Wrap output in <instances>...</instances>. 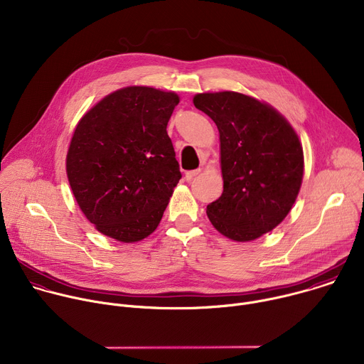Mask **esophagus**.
<instances>
[{"label":"esophagus","instance_id":"1","mask_svg":"<svg viewBox=\"0 0 364 364\" xmlns=\"http://www.w3.org/2000/svg\"><path fill=\"white\" fill-rule=\"evenodd\" d=\"M200 173H201V170H200V168H197V170H191V171H187V173H186V180H187V181H191V180H193L196 176H198Z\"/></svg>","mask_w":364,"mask_h":364}]
</instances>
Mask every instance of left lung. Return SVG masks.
<instances>
[{
	"instance_id": "1",
	"label": "left lung",
	"mask_w": 364,
	"mask_h": 364,
	"mask_svg": "<svg viewBox=\"0 0 364 364\" xmlns=\"http://www.w3.org/2000/svg\"><path fill=\"white\" fill-rule=\"evenodd\" d=\"M193 103L220 135L223 193L207 205V218L236 242L271 232L292 209L302 183L296 132L268 103L243 93H198Z\"/></svg>"
}]
</instances>
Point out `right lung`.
<instances>
[{"label":"right lung","mask_w":364,"mask_h":364,"mask_svg":"<svg viewBox=\"0 0 364 364\" xmlns=\"http://www.w3.org/2000/svg\"><path fill=\"white\" fill-rule=\"evenodd\" d=\"M174 92L128 86L79 121L66 171L86 219L112 239L149 236L181 178L167 124L178 105Z\"/></svg>","instance_id":"add662e5"}]
</instances>
